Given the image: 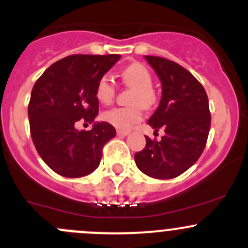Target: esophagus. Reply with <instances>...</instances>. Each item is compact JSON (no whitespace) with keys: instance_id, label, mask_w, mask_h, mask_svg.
I'll use <instances>...</instances> for the list:
<instances>
[{"instance_id":"1","label":"esophagus","mask_w":248,"mask_h":248,"mask_svg":"<svg viewBox=\"0 0 248 248\" xmlns=\"http://www.w3.org/2000/svg\"><path fill=\"white\" fill-rule=\"evenodd\" d=\"M128 131H122V129H117V136L119 137H126L128 136Z\"/></svg>"}]
</instances>
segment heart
Returning <instances> with one entry per match:
<instances>
[{"mask_svg":"<svg viewBox=\"0 0 248 248\" xmlns=\"http://www.w3.org/2000/svg\"><path fill=\"white\" fill-rule=\"evenodd\" d=\"M121 78L124 85L134 88L129 107L114 108L103 114L105 122L116 128L127 131L143 119V107L151 108L156 103V93L153 90V76L145 65L132 63L122 70ZM95 97L102 104H111L115 98V85L110 76L99 78L95 87Z\"/></svg>","mask_w":248,"mask_h":248,"instance_id":"heart-1","label":"heart"}]
</instances>
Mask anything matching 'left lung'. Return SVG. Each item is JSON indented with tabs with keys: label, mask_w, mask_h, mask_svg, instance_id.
<instances>
[{
	"label": "left lung",
	"mask_w": 248,
	"mask_h": 248,
	"mask_svg": "<svg viewBox=\"0 0 248 248\" xmlns=\"http://www.w3.org/2000/svg\"><path fill=\"white\" fill-rule=\"evenodd\" d=\"M145 59L162 86L160 104L148 124L165 129L160 141L145 137L146 145L134 155L139 170L157 179H170L190 168L202 154L211 127L205 88L186 69L154 55Z\"/></svg>",
	"instance_id": "8db88e82"
}]
</instances>
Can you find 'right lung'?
I'll return each mask as SVG.
<instances>
[{"mask_svg": "<svg viewBox=\"0 0 248 248\" xmlns=\"http://www.w3.org/2000/svg\"><path fill=\"white\" fill-rule=\"evenodd\" d=\"M121 58L119 54H74L58 60L36 81L28 107L30 133L38 155L50 170L68 178L92 173L103 146L116 136L114 126L94 122L99 112L95 87ZM78 121L93 123L78 131Z\"/></svg>", "mask_w": 248, "mask_h": 248, "instance_id": "obj_1", "label": "right lung"}]
</instances>
